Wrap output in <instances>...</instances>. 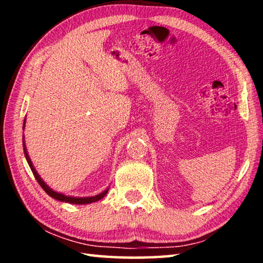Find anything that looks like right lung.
I'll list each match as a JSON object with an SVG mask.
<instances>
[{
  "label": "right lung",
  "instance_id": "obj_1",
  "mask_svg": "<svg viewBox=\"0 0 263 263\" xmlns=\"http://www.w3.org/2000/svg\"><path fill=\"white\" fill-rule=\"evenodd\" d=\"M25 119H26V117H25ZM25 119H24V123H23V130H24V127H25ZM23 151H24V155H25L26 161H28L29 166H30V168H31V171H32L33 175H34V177H35V180H37L38 183L41 184L42 188H43L44 190H45V193H46L47 195H50L51 197H53L54 199H58V201H60V202L70 203V204H89V203H94V202L100 201L101 198H103L104 196H105L106 194H108L109 188L105 189L104 191H102V193L99 194V195L91 196V197H72V196H66V195H64V194L57 193V191L51 189L50 186H48V185L45 183V182H44V181L42 180V177L38 175L37 171H35V169H34L33 164H32V161H31V159H30L29 154H28V151H26V147H25L24 136H23Z\"/></svg>",
  "mask_w": 263,
  "mask_h": 263
}]
</instances>
